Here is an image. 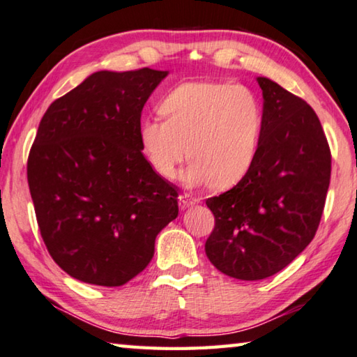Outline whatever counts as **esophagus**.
<instances>
[{
  "mask_svg": "<svg viewBox=\"0 0 357 357\" xmlns=\"http://www.w3.org/2000/svg\"><path fill=\"white\" fill-rule=\"evenodd\" d=\"M195 203H198L197 198H189L187 195H181L179 197V208L181 209L189 208V206H192V204H195Z\"/></svg>",
  "mask_w": 357,
  "mask_h": 357,
  "instance_id": "1",
  "label": "esophagus"
}]
</instances>
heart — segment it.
I'll return each mask as SVG.
<instances>
[{"label": "heart", "mask_w": 357, "mask_h": 357, "mask_svg": "<svg viewBox=\"0 0 357 357\" xmlns=\"http://www.w3.org/2000/svg\"><path fill=\"white\" fill-rule=\"evenodd\" d=\"M162 119H144L140 140L151 167L165 179L225 189L250 170L263 130L261 100L245 84L190 82L162 100Z\"/></svg>", "instance_id": "heart-1"}]
</instances>
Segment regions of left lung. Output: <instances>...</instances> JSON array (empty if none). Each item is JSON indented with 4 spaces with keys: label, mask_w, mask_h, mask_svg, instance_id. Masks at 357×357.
Wrapping results in <instances>:
<instances>
[{
    "label": "left lung",
    "mask_w": 357,
    "mask_h": 357,
    "mask_svg": "<svg viewBox=\"0 0 357 357\" xmlns=\"http://www.w3.org/2000/svg\"><path fill=\"white\" fill-rule=\"evenodd\" d=\"M257 157L239 183L208 198L215 225L204 244L225 275L261 280L288 266L315 238L331 183V149L304 99L266 77Z\"/></svg>",
    "instance_id": "1"
}]
</instances>
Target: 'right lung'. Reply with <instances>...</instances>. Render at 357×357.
<instances>
[{"label":"right lung","mask_w":357,"mask_h":357,"mask_svg":"<svg viewBox=\"0 0 357 357\" xmlns=\"http://www.w3.org/2000/svg\"><path fill=\"white\" fill-rule=\"evenodd\" d=\"M167 74L96 72L40 119L28 155L29 192L48 253L77 280L128 283L178 217V187L153 170L140 140L142 110Z\"/></svg>","instance_id":"1"}]
</instances>
